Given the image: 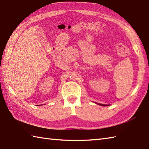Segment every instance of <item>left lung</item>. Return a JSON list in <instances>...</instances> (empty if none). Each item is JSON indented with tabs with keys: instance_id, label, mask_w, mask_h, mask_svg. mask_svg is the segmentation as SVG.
Wrapping results in <instances>:
<instances>
[{
	"instance_id": "left-lung-1",
	"label": "left lung",
	"mask_w": 149,
	"mask_h": 149,
	"mask_svg": "<svg viewBox=\"0 0 149 149\" xmlns=\"http://www.w3.org/2000/svg\"><path fill=\"white\" fill-rule=\"evenodd\" d=\"M97 104H100V105H101V106H104V107H106V106H109V104H100V103H96Z\"/></svg>"
}]
</instances>
